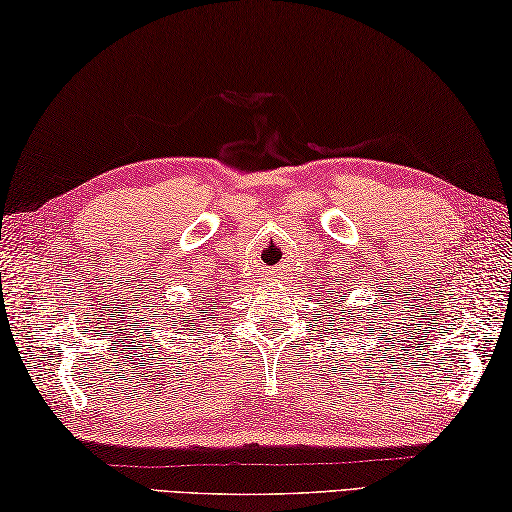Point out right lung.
I'll return each mask as SVG.
<instances>
[{
  "instance_id": "obj_1",
  "label": "right lung",
  "mask_w": 512,
  "mask_h": 512,
  "mask_svg": "<svg viewBox=\"0 0 512 512\" xmlns=\"http://www.w3.org/2000/svg\"><path fill=\"white\" fill-rule=\"evenodd\" d=\"M202 308H204V312H202V317H206V310H218L220 306H215V301L209 297V299H206V301H202ZM188 315H191V317H195V312H188ZM206 319H215V315H209V317H206ZM186 324H188V321H186ZM186 330V328H184ZM188 330H193V328H188ZM197 333H200V330H197Z\"/></svg>"
}]
</instances>
